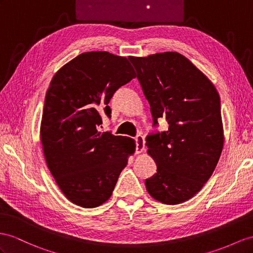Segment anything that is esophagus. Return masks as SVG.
<instances>
[{
	"label": "esophagus",
	"mask_w": 253,
	"mask_h": 253,
	"mask_svg": "<svg viewBox=\"0 0 253 253\" xmlns=\"http://www.w3.org/2000/svg\"><path fill=\"white\" fill-rule=\"evenodd\" d=\"M135 141V153L140 154L144 151V138L141 134H137L134 137Z\"/></svg>",
	"instance_id": "esophagus-1"
}]
</instances>
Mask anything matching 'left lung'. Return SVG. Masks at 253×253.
<instances>
[{"label": "left lung", "instance_id": "1", "mask_svg": "<svg viewBox=\"0 0 253 253\" xmlns=\"http://www.w3.org/2000/svg\"><path fill=\"white\" fill-rule=\"evenodd\" d=\"M151 106L153 126L169 127L146 137L157 172L146 190L165 204L192 198L209 180L223 146L220 97L213 84L177 52L129 56Z\"/></svg>", "mask_w": 253, "mask_h": 253}]
</instances>
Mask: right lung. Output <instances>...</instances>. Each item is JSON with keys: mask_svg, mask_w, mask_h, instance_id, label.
<instances>
[{"mask_svg": "<svg viewBox=\"0 0 253 253\" xmlns=\"http://www.w3.org/2000/svg\"><path fill=\"white\" fill-rule=\"evenodd\" d=\"M134 77L126 57L94 51L64 65L50 83L41 125L43 154L60 189L77 205L105 203L134 151L126 137L97 129L100 110L111 118L110 99Z\"/></svg>", "mask_w": 253, "mask_h": 253, "instance_id": "obj_1", "label": "right lung"}]
</instances>
